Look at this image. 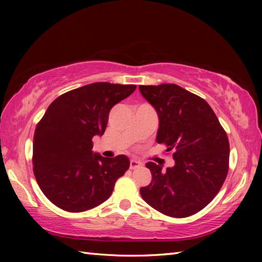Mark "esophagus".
<instances>
[{
	"label": "esophagus",
	"mask_w": 262,
	"mask_h": 262,
	"mask_svg": "<svg viewBox=\"0 0 262 262\" xmlns=\"http://www.w3.org/2000/svg\"><path fill=\"white\" fill-rule=\"evenodd\" d=\"M142 166V163L140 162V161L137 160H130V164H129V168L130 170H135L137 168H141Z\"/></svg>",
	"instance_id": "obj_1"
}]
</instances>
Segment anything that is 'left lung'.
I'll return each instance as SVG.
<instances>
[{
	"instance_id": "left-lung-1",
	"label": "left lung",
	"mask_w": 262,
	"mask_h": 262,
	"mask_svg": "<svg viewBox=\"0 0 262 262\" xmlns=\"http://www.w3.org/2000/svg\"><path fill=\"white\" fill-rule=\"evenodd\" d=\"M157 110L159 144L173 151V168L146 163L152 181L141 188L145 202L166 216L183 219L205 208L229 172L230 143L210 105L177 84L140 85Z\"/></svg>"
}]
</instances>
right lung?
<instances>
[{
	"instance_id": "obj_1",
	"label": "right lung",
	"mask_w": 262,
	"mask_h": 262,
	"mask_svg": "<svg viewBox=\"0 0 262 262\" xmlns=\"http://www.w3.org/2000/svg\"><path fill=\"white\" fill-rule=\"evenodd\" d=\"M135 89V84L91 83L49 104L36 126L32 164L39 188L55 206L81 213L110 197L129 160L93 154L92 138L103 135L111 108Z\"/></svg>"
}]
</instances>
